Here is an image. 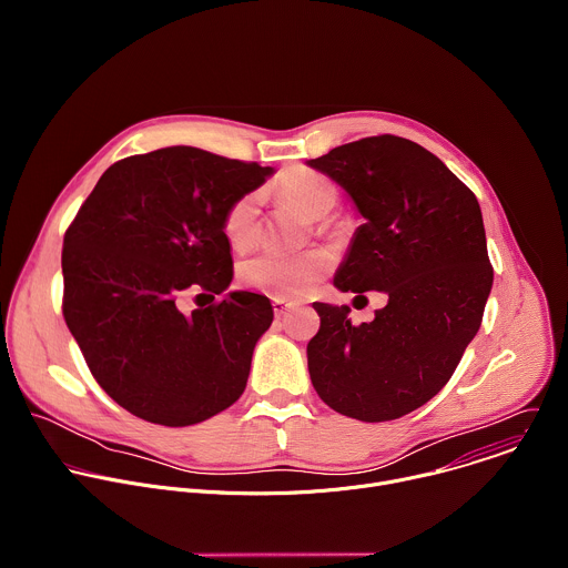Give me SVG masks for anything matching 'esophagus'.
I'll list each match as a JSON object with an SVG mask.
<instances>
[{"label": "esophagus", "mask_w": 568, "mask_h": 568, "mask_svg": "<svg viewBox=\"0 0 568 568\" xmlns=\"http://www.w3.org/2000/svg\"><path fill=\"white\" fill-rule=\"evenodd\" d=\"M292 305H294L292 301L281 298V296H274V298H272V307H274V314H276V316H283Z\"/></svg>", "instance_id": "1"}]
</instances>
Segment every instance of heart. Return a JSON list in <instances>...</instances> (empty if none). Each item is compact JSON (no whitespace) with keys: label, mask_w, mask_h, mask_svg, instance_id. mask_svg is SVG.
Masks as SVG:
<instances>
[{"label":"heart","mask_w":568,"mask_h":568,"mask_svg":"<svg viewBox=\"0 0 568 568\" xmlns=\"http://www.w3.org/2000/svg\"><path fill=\"white\" fill-rule=\"evenodd\" d=\"M278 195L301 211L305 217L314 220V229L326 233L333 229L328 217L339 204L337 184L316 171L296 166L281 175L276 182ZM261 193L250 191L233 200L224 213V235L229 245L237 252L254 247L261 235ZM333 267V256L326 250H307L298 256H281L274 252H263L240 265L237 276L252 290L296 298L310 294Z\"/></svg>","instance_id":"obj_1"}]
</instances>
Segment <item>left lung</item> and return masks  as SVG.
<instances>
[{"instance_id":"8db88e82","label":"left lung","mask_w":568,"mask_h":568,"mask_svg":"<svg viewBox=\"0 0 568 568\" xmlns=\"http://www.w3.org/2000/svg\"><path fill=\"white\" fill-rule=\"evenodd\" d=\"M307 166L335 180L364 217L335 287L388 296L362 326L348 305L314 303L312 386L348 418H402L449 382L480 328L495 278L480 206L436 154L393 134L344 143Z\"/></svg>"}]
</instances>
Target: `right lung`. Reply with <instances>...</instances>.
<instances>
[{
  "instance_id": "1",
  "label": "right lung",
  "mask_w": 568,
  "mask_h": 568,
  "mask_svg": "<svg viewBox=\"0 0 568 568\" xmlns=\"http://www.w3.org/2000/svg\"><path fill=\"white\" fill-rule=\"evenodd\" d=\"M272 173L191 145L125 156L69 224L67 328L94 379L132 416L189 427L245 390L256 342L274 318L270 298L226 292L191 314L178 301L186 290L224 294L231 285L224 213Z\"/></svg>"
}]
</instances>
